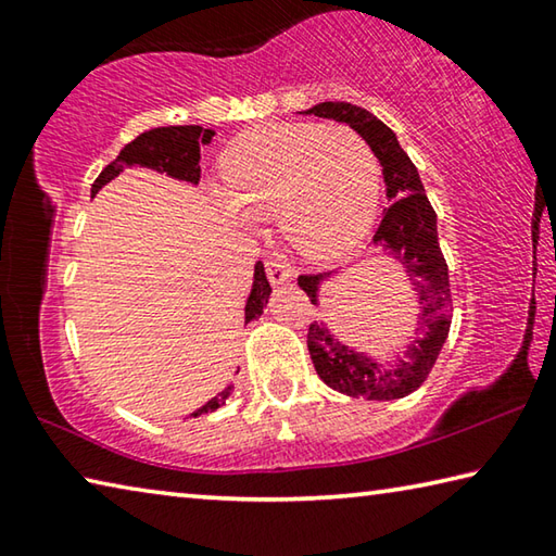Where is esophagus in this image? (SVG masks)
<instances>
[{
    "instance_id": "34e87169",
    "label": "esophagus",
    "mask_w": 556,
    "mask_h": 556,
    "mask_svg": "<svg viewBox=\"0 0 556 556\" xmlns=\"http://www.w3.org/2000/svg\"><path fill=\"white\" fill-rule=\"evenodd\" d=\"M265 269H267V277L271 285H285V281H289L291 277H294V271H291V267L287 265V262H281L277 257H269L265 262Z\"/></svg>"
}]
</instances>
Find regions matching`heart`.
Here are the masks:
<instances>
[{
	"label": "heart",
	"instance_id": "heart-1",
	"mask_svg": "<svg viewBox=\"0 0 556 556\" xmlns=\"http://www.w3.org/2000/svg\"><path fill=\"white\" fill-rule=\"evenodd\" d=\"M218 203L240 225L275 215L277 230L306 260H333L368 232L380 166L345 125L279 122L235 139L220 162Z\"/></svg>",
	"mask_w": 556,
	"mask_h": 556
}]
</instances>
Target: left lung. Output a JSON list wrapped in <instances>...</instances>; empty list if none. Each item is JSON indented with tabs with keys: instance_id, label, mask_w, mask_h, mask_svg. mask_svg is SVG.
Masks as SVG:
<instances>
[{
	"instance_id": "left-lung-1",
	"label": "left lung",
	"mask_w": 556,
	"mask_h": 556,
	"mask_svg": "<svg viewBox=\"0 0 556 556\" xmlns=\"http://www.w3.org/2000/svg\"><path fill=\"white\" fill-rule=\"evenodd\" d=\"M306 115L345 122L353 127L382 166V178L388 186V201H392L382 213L380 228L372 242L394 257L407 271L419 301L417 338L407 345V351L397 363L388 368L375 357L353 351L351 345L331 336L324 324L308 326V353L314 368L328 388L348 394V397L365 400H400L421 388L434 368L441 348L446 343L451 328V289L448 267L439 248L437 213L421 186L417 166L404 154L394 131L380 122L372 112L351 105V102H321L306 110ZM331 277L326 275H301L299 287L306 291L312 304L318 301V287Z\"/></svg>"
}]
</instances>
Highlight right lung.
Returning <instances> with one entry per match:
<instances>
[{
  "label": "right lung",
  "instance_id": "1",
  "mask_svg": "<svg viewBox=\"0 0 556 556\" xmlns=\"http://www.w3.org/2000/svg\"><path fill=\"white\" fill-rule=\"evenodd\" d=\"M215 131L203 129L199 125H184V127H156L149 129L144 135H139L135 142H129L122 149L115 162H110L102 174L96 178V184L90 188V195H96L102 186L110 184L112 178L119 176L127 166H147L154 172L168 174L174 178H181L188 184L201 181V147L211 144ZM271 294V287L265 275V265L257 262L255 265V281H252V291L244 304V324L255 321L262 316V308L267 306ZM232 388H225L223 392L215 394L213 400L203 404L201 409H195L191 417H203V414L215 412L223 407L225 400L230 397Z\"/></svg>",
  "mask_w": 556,
  "mask_h": 556
}]
</instances>
